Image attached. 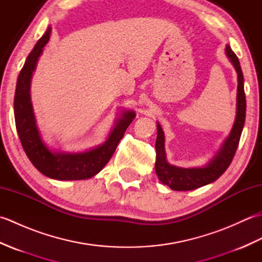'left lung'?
<instances>
[{"mask_svg": "<svg viewBox=\"0 0 262 262\" xmlns=\"http://www.w3.org/2000/svg\"><path fill=\"white\" fill-rule=\"evenodd\" d=\"M225 53L227 58L234 66L237 74L236 116L230 135L225 138L222 146L209 160V162L204 166H197V168H180V166L170 164L166 160L165 154L164 133L159 121L157 122L158 137L155 142V149H157L155 172H157L159 180L163 185L169 186L172 190L187 191L209 185L224 173L234 158L243 130L244 121H246L247 104L246 93H244V79L240 62L229 45H226Z\"/></svg>", "mask_w": 262, "mask_h": 262, "instance_id": "1", "label": "left lung"}]
</instances>
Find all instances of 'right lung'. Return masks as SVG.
<instances>
[{
  "instance_id": "obj_1",
  "label": "right lung",
  "mask_w": 262,
  "mask_h": 262,
  "mask_svg": "<svg viewBox=\"0 0 262 262\" xmlns=\"http://www.w3.org/2000/svg\"><path fill=\"white\" fill-rule=\"evenodd\" d=\"M51 31L52 28L48 27L27 57L19 74L14 94L16 132L27 157L43 176L60 181L90 179L98 174L109 162L136 114L133 110L122 109L117 117L108 138L101 145L82 152H64L49 147L42 140L37 125L31 102L30 85L38 59L51 38Z\"/></svg>"
}]
</instances>
